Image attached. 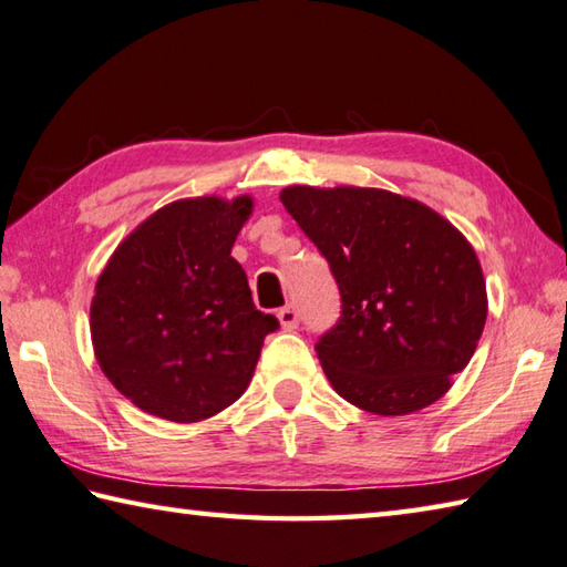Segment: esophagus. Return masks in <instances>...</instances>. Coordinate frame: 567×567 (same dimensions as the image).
<instances>
[{
	"mask_svg": "<svg viewBox=\"0 0 567 567\" xmlns=\"http://www.w3.org/2000/svg\"><path fill=\"white\" fill-rule=\"evenodd\" d=\"M277 319H280V327L282 329H297L299 312H297L292 305H287V307L280 309V312H277Z\"/></svg>",
	"mask_w": 567,
	"mask_h": 567,
	"instance_id": "1",
	"label": "esophagus"
}]
</instances>
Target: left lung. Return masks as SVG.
<instances>
[{
  "label": "left lung",
  "mask_w": 567,
  "mask_h": 567,
  "mask_svg": "<svg viewBox=\"0 0 567 567\" xmlns=\"http://www.w3.org/2000/svg\"><path fill=\"white\" fill-rule=\"evenodd\" d=\"M280 202L339 285L341 317L315 347L334 391L373 415L440 401L486 321L470 240L430 206L383 188L287 186Z\"/></svg>",
  "instance_id": "8db88e82"
}]
</instances>
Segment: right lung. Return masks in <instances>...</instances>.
Masks as SVG:
<instances>
[{
	"instance_id": "right-lung-1",
	"label": "right lung",
	"mask_w": 567,
	"mask_h": 567,
	"mask_svg": "<svg viewBox=\"0 0 567 567\" xmlns=\"http://www.w3.org/2000/svg\"><path fill=\"white\" fill-rule=\"evenodd\" d=\"M252 198H182L120 243L100 272L91 337L100 369L140 410L198 423L246 393L265 337L230 248Z\"/></svg>"
}]
</instances>
